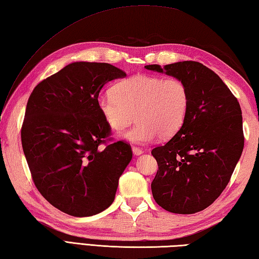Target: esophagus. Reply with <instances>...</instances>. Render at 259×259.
Returning a JSON list of instances; mask_svg holds the SVG:
<instances>
[{
    "label": "esophagus",
    "instance_id": "obj_1",
    "mask_svg": "<svg viewBox=\"0 0 259 259\" xmlns=\"http://www.w3.org/2000/svg\"><path fill=\"white\" fill-rule=\"evenodd\" d=\"M133 152H134L135 156H140V155H142V153H144V150L140 149V148H138V147H133Z\"/></svg>",
    "mask_w": 259,
    "mask_h": 259
}]
</instances>
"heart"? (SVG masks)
<instances>
[{"mask_svg": "<svg viewBox=\"0 0 259 259\" xmlns=\"http://www.w3.org/2000/svg\"><path fill=\"white\" fill-rule=\"evenodd\" d=\"M97 106L108 125L122 131L134 122L122 138L146 145L159 136L168 139L180 130L190 107L189 90L176 78L137 74L114 87L113 93H103Z\"/></svg>", "mask_w": 259, "mask_h": 259, "instance_id": "heart-1", "label": "heart"}]
</instances>
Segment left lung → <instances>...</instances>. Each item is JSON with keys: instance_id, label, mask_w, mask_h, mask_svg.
<instances>
[{"instance_id": "1", "label": "left lung", "mask_w": 259, "mask_h": 259, "mask_svg": "<svg viewBox=\"0 0 259 259\" xmlns=\"http://www.w3.org/2000/svg\"><path fill=\"white\" fill-rule=\"evenodd\" d=\"M145 68L181 80L190 96L183 126L167 144L151 151L158 162L152 196L170 212L203 210L226 188L243 152L239 103L223 80L199 62Z\"/></svg>"}]
</instances>
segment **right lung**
<instances>
[{
    "label": "right lung",
    "mask_w": 259,
    "mask_h": 259,
    "mask_svg": "<svg viewBox=\"0 0 259 259\" xmlns=\"http://www.w3.org/2000/svg\"><path fill=\"white\" fill-rule=\"evenodd\" d=\"M124 76L109 63L73 62L40 82L27 101L21 139L33 181L70 216H93L111 205L133 159L123 141L99 148L110 126L97 99L104 84Z\"/></svg>",
    "instance_id": "obj_1"
}]
</instances>
